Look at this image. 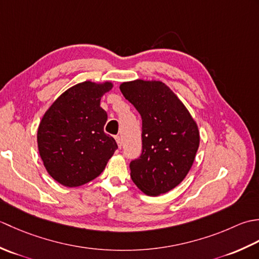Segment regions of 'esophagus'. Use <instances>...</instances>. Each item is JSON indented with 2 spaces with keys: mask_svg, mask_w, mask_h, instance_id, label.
Returning a JSON list of instances; mask_svg holds the SVG:
<instances>
[{
  "mask_svg": "<svg viewBox=\"0 0 259 259\" xmlns=\"http://www.w3.org/2000/svg\"><path fill=\"white\" fill-rule=\"evenodd\" d=\"M114 138H115V141H117V144H118L119 148H121V144H122V142H121V138H120V136H115Z\"/></svg>",
  "mask_w": 259,
  "mask_h": 259,
  "instance_id": "34e87169",
  "label": "esophagus"
}]
</instances>
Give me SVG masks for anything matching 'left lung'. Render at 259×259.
Returning <instances> with one entry per match:
<instances>
[{
    "label": "left lung",
    "mask_w": 259,
    "mask_h": 259,
    "mask_svg": "<svg viewBox=\"0 0 259 259\" xmlns=\"http://www.w3.org/2000/svg\"><path fill=\"white\" fill-rule=\"evenodd\" d=\"M142 120V150L130 162V176L148 196L166 194L185 179L199 147V131L188 110L160 81L120 85Z\"/></svg>",
    "instance_id": "obj_1"
}]
</instances>
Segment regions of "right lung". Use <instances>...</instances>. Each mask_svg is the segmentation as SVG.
I'll return each mask as SVG.
<instances>
[{"label": "right lung", "mask_w": 259, "mask_h": 259, "mask_svg": "<svg viewBox=\"0 0 259 259\" xmlns=\"http://www.w3.org/2000/svg\"><path fill=\"white\" fill-rule=\"evenodd\" d=\"M111 88V82H82L63 92L43 115L38 152L49 175L65 187L97 178L118 149L104 133L108 115L100 107L101 97Z\"/></svg>", "instance_id": "1"}]
</instances>
